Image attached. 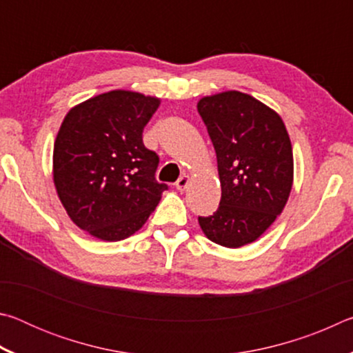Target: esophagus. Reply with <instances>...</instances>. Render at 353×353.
<instances>
[{
  "mask_svg": "<svg viewBox=\"0 0 353 353\" xmlns=\"http://www.w3.org/2000/svg\"><path fill=\"white\" fill-rule=\"evenodd\" d=\"M190 185V177L187 176V174H183V176H181L177 179V182H176V188L179 190V191H183L185 188H187Z\"/></svg>",
  "mask_w": 353,
  "mask_h": 353,
  "instance_id": "esophagus-1",
  "label": "esophagus"
}]
</instances>
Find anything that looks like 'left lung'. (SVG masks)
Here are the masks:
<instances>
[{
	"instance_id": "obj_1",
	"label": "left lung",
	"mask_w": 353,
	"mask_h": 353,
	"mask_svg": "<svg viewBox=\"0 0 353 353\" xmlns=\"http://www.w3.org/2000/svg\"><path fill=\"white\" fill-rule=\"evenodd\" d=\"M198 112L218 160L221 202L199 216L208 240L241 248L260 238L282 213L292 187V148L279 117L241 92L202 98Z\"/></svg>"
}]
</instances>
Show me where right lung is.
<instances>
[{
	"mask_svg": "<svg viewBox=\"0 0 353 353\" xmlns=\"http://www.w3.org/2000/svg\"><path fill=\"white\" fill-rule=\"evenodd\" d=\"M160 99L113 90L65 117L52 154V176L71 221L94 238L119 241L146 223L166 183L155 181L159 155L143 129Z\"/></svg>",
	"mask_w": 353,
	"mask_h": 353,
	"instance_id": "1",
	"label": "right lung"
}]
</instances>
